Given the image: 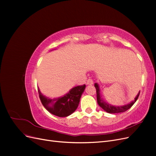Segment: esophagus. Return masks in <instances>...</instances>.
Segmentation results:
<instances>
[{
  "label": "esophagus",
  "instance_id": "obj_1",
  "mask_svg": "<svg viewBox=\"0 0 156 156\" xmlns=\"http://www.w3.org/2000/svg\"><path fill=\"white\" fill-rule=\"evenodd\" d=\"M94 83L92 79H88L87 81V84H92Z\"/></svg>",
  "mask_w": 156,
  "mask_h": 156
}]
</instances>
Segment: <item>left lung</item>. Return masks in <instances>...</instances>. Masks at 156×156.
I'll use <instances>...</instances> for the list:
<instances>
[{"instance_id": "8db88e82", "label": "left lung", "mask_w": 156, "mask_h": 156, "mask_svg": "<svg viewBox=\"0 0 156 156\" xmlns=\"http://www.w3.org/2000/svg\"><path fill=\"white\" fill-rule=\"evenodd\" d=\"M94 87H95L96 89V95H97V101L98 105H100L103 110L105 111L108 113H119V112H123L126 111L127 110H128L129 108H130L134 103L136 102V101L137 100V99L139 98V96L140 94V92L137 94V96H136L135 98V100L132 101L131 103H129V104L125 105L123 106H120V107H116V106H113L111 105L108 103H106L105 101H103L101 96H100V88H99L98 84L97 83L94 84Z\"/></svg>"}]
</instances>
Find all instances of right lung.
Instances as JSON below:
<instances>
[{
	"instance_id": "1",
	"label": "right lung",
	"mask_w": 156,
	"mask_h": 156,
	"mask_svg": "<svg viewBox=\"0 0 156 156\" xmlns=\"http://www.w3.org/2000/svg\"><path fill=\"white\" fill-rule=\"evenodd\" d=\"M85 87V84L75 87L63 97L55 99L45 97L42 95L38 88L37 90L42 105L47 110L55 116L66 117L72 114L77 109Z\"/></svg>"
}]
</instances>
